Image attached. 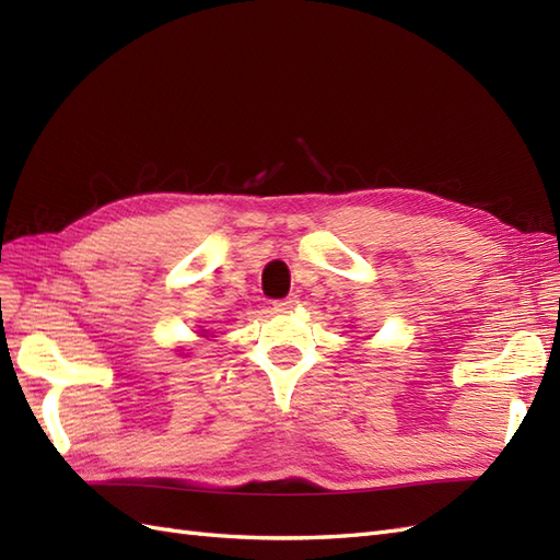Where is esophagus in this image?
Wrapping results in <instances>:
<instances>
[{"label": "esophagus", "mask_w": 560, "mask_h": 560, "mask_svg": "<svg viewBox=\"0 0 560 560\" xmlns=\"http://www.w3.org/2000/svg\"><path fill=\"white\" fill-rule=\"evenodd\" d=\"M296 306H299V296H294V294L276 301V311H280V313H287V311H292V308H296Z\"/></svg>", "instance_id": "esophagus-1"}]
</instances>
